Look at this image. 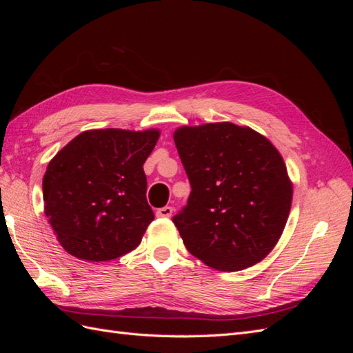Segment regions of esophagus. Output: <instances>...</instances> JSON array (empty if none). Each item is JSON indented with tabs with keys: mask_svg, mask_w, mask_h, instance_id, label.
Masks as SVG:
<instances>
[{
	"mask_svg": "<svg viewBox=\"0 0 353 353\" xmlns=\"http://www.w3.org/2000/svg\"><path fill=\"white\" fill-rule=\"evenodd\" d=\"M172 208L170 206H165V208H160V209H157V212H156V216L157 218H169L170 215H172Z\"/></svg>",
	"mask_w": 353,
	"mask_h": 353,
	"instance_id": "1",
	"label": "esophagus"
}]
</instances>
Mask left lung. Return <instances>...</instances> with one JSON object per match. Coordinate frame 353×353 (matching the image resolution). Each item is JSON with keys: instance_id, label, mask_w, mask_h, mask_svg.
Masks as SVG:
<instances>
[{"instance_id": "obj_1", "label": "left lung", "mask_w": 353, "mask_h": 353, "mask_svg": "<svg viewBox=\"0 0 353 353\" xmlns=\"http://www.w3.org/2000/svg\"><path fill=\"white\" fill-rule=\"evenodd\" d=\"M174 141L191 184L187 206L172 219L187 250L228 272L265 259L293 199L280 152L262 134L231 122L176 128Z\"/></svg>"}]
</instances>
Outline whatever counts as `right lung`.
<instances>
[{"label": "right lung", "mask_w": 353, "mask_h": 353, "mask_svg": "<svg viewBox=\"0 0 353 353\" xmlns=\"http://www.w3.org/2000/svg\"><path fill=\"white\" fill-rule=\"evenodd\" d=\"M159 137L157 128L90 130L50 160L42 179L44 212L69 254L103 262L138 248L154 219L143 165Z\"/></svg>", "instance_id": "right-lung-1"}]
</instances>
